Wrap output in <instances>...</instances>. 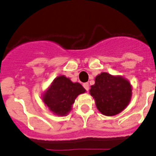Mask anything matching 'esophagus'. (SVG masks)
Returning a JSON list of instances; mask_svg holds the SVG:
<instances>
[{"label": "esophagus", "instance_id": "34e87169", "mask_svg": "<svg viewBox=\"0 0 156 156\" xmlns=\"http://www.w3.org/2000/svg\"><path fill=\"white\" fill-rule=\"evenodd\" d=\"M83 87H84L86 90L88 91L90 89V86H89V83L88 82H86V83H83Z\"/></svg>", "mask_w": 156, "mask_h": 156}]
</instances>
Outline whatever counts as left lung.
<instances>
[{"label": "left lung", "mask_w": 156, "mask_h": 156, "mask_svg": "<svg viewBox=\"0 0 156 156\" xmlns=\"http://www.w3.org/2000/svg\"><path fill=\"white\" fill-rule=\"evenodd\" d=\"M90 95L102 115L113 116L122 112L131 101L132 88L131 83L122 76H114L102 72L95 78L91 86Z\"/></svg>", "instance_id": "obj_1"}]
</instances>
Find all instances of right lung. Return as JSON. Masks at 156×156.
Here are the masks:
<instances>
[{
    "label": "right lung",
    "mask_w": 156,
    "mask_h": 156,
    "mask_svg": "<svg viewBox=\"0 0 156 156\" xmlns=\"http://www.w3.org/2000/svg\"><path fill=\"white\" fill-rule=\"evenodd\" d=\"M86 90L78 82H72L64 75L57 77L42 95V101L49 111L65 116L71 111L75 98Z\"/></svg>",
    "instance_id": "right-lung-1"
}]
</instances>
